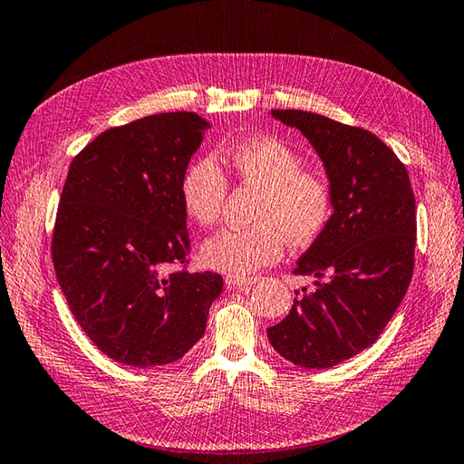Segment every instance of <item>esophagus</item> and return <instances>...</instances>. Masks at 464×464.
<instances>
[{
    "mask_svg": "<svg viewBox=\"0 0 464 464\" xmlns=\"http://www.w3.org/2000/svg\"><path fill=\"white\" fill-rule=\"evenodd\" d=\"M255 283H258L256 276H235V275L225 276V285H227V288H243V286H251Z\"/></svg>",
    "mask_w": 464,
    "mask_h": 464,
    "instance_id": "34e87169",
    "label": "esophagus"
}]
</instances>
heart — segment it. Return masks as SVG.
<instances>
[{"label": "heart", "mask_w": 464, "mask_h": 464, "mask_svg": "<svg viewBox=\"0 0 464 464\" xmlns=\"http://www.w3.org/2000/svg\"><path fill=\"white\" fill-rule=\"evenodd\" d=\"M223 161L245 186L261 189L246 229H223L203 243L201 261L215 271L245 276L271 265L285 253L286 241L304 246L316 241L330 221L334 198L330 181L314 169H303L293 148L271 136L231 144ZM181 203L189 218L208 227L219 219L227 198V176L218 160L193 161L181 178Z\"/></svg>", "instance_id": "heart-1"}]
</instances>
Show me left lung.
<instances>
[{
	"label": "left lung",
	"mask_w": 464,
	"mask_h": 464,
	"mask_svg": "<svg viewBox=\"0 0 464 464\" xmlns=\"http://www.w3.org/2000/svg\"><path fill=\"white\" fill-rule=\"evenodd\" d=\"M316 150L332 188L326 229L298 258L314 276L288 316L266 328L271 346L306 370H326L370 348L407 293L417 215L405 166L363 130L306 111H271Z\"/></svg>",
	"instance_id": "1"
}]
</instances>
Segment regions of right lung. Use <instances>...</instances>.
<instances>
[{"label":"right lung","instance_id":"obj_1","mask_svg":"<svg viewBox=\"0 0 464 464\" xmlns=\"http://www.w3.org/2000/svg\"><path fill=\"white\" fill-rule=\"evenodd\" d=\"M208 128L196 112L152 114L96 136L71 161L53 265L74 320L118 363L179 360L223 290L218 273H164L188 263L179 188Z\"/></svg>","mask_w":464,"mask_h":464}]
</instances>
